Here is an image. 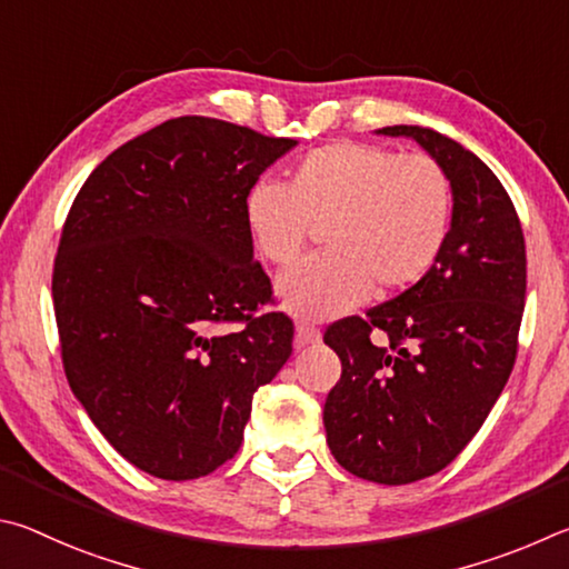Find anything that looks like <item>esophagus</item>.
Wrapping results in <instances>:
<instances>
[{"label":"esophagus","instance_id":"34e87169","mask_svg":"<svg viewBox=\"0 0 569 569\" xmlns=\"http://www.w3.org/2000/svg\"><path fill=\"white\" fill-rule=\"evenodd\" d=\"M322 340V332L317 330V327L310 325H297V335H295V347L297 350H302L307 345H315Z\"/></svg>","mask_w":569,"mask_h":569}]
</instances>
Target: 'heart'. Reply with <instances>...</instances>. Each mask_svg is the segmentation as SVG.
Wrapping results in <instances>:
<instances>
[{"instance_id": "obj_1", "label": "heart", "mask_w": 569, "mask_h": 569, "mask_svg": "<svg viewBox=\"0 0 569 569\" xmlns=\"http://www.w3.org/2000/svg\"><path fill=\"white\" fill-rule=\"evenodd\" d=\"M249 234L267 262L292 264L315 227L325 249L279 282L284 310L330 320L375 295L410 290L437 264L452 232L455 187L427 154L335 142L292 167L290 184L257 182L247 192Z\"/></svg>"}]
</instances>
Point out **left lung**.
Returning <instances> with one entry per match:
<instances>
[{
	"mask_svg": "<svg viewBox=\"0 0 569 569\" xmlns=\"http://www.w3.org/2000/svg\"><path fill=\"white\" fill-rule=\"evenodd\" d=\"M437 159L455 187L452 232L425 279L367 317L327 327L342 377L325 402L327 445L347 472L407 485L445 470L480 430L517 357L527 257L500 179L435 129L395 124ZM380 329L387 346H372Z\"/></svg>",
	"mask_w": 569,
	"mask_h": 569,
	"instance_id": "left-lung-1",
	"label": "left lung"
}]
</instances>
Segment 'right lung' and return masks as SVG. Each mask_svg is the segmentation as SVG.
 <instances>
[{"mask_svg": "<svg viewBox=\"0 0 569 569\" xmlns=\"http://www.w3.org/2000/svg\"><path fill=\"white\" fill-rule=\"evenodd\" d=\"M295 144L169 119L97 164L64 219L52 300L67 382L107 442L159 480L232 460L254 392L290 360V317L257 315L272 282L244 199Z\"/></svg>", "mask_w": 569, "mask_h": 569, "instance_id": "1", "label": "right lung"}]
</instances>
